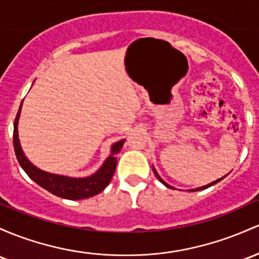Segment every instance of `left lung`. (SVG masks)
Instances as JSON below:
<instances>
[{"instance_id":"obj_1","label":"left lung","mask_w":259,"mask_h":259,"mask_svg":"<svg viewBox=\"0 0 259 259\" xmlns=\"http://www.w3.org/2000/svg\"><path fill=\"white\" fill-rule=\"evenodd\" d=\"M153 172H155L156 177H157V178H158V181H160V182H161V183H163V184H164V186H166V187H168V188H172V189H173V187H171V186H168V184H167V183H164V182L161 180V177H160V176H158V175H157V172H156V171H155V169H153ZM224 178H225V177L220 178V180H218V181H215V182H211V183L206 184V186H204V187H200V188H197V189H193V190H192V192H195V190H201V189H205V188H209V187L214 186V184H215V183H218V182H220L221 180H224Z\"/></svg>"}]
</instances>
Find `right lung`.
Instances as JSON below:
<instances>
[{"label":"right lung","mask_w":259,"mask_h":259,"mask_svg":"<svg viewBox=\"0 0 259 259\" xmlns=\"http://www.w3.org/2000/svg\"><path fill=\"white\" fill-rule=\"evenodd\" d=\"M22 107V104H21ZM21 107H19L18 113H17L16 119H14V129H13V145L14 152H16L17 160L24 172L27 173L28 177L33 180L41 188L47 189L48 192L53 193L54 195H58L60 198L70 199V200H79V199L91 198L93 195L98 194L109 184L112 181L113 175H114L116 167V153L120 151L123 146L124 140L118 141L113 145L112 155L107 158L103 166L97 173L87 178H70L65 176L51 175V173L44 172L41 169L34 167L27 157L24 156L21 149V144L18 140V132H17V124H18L19 113H21Z\"/></svg>","instance_id":"obj_1"}]
</instances>
